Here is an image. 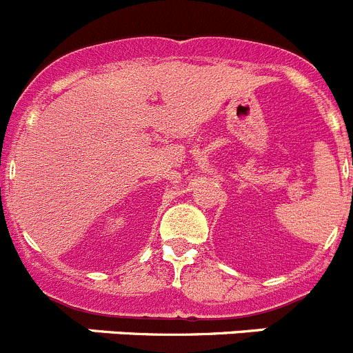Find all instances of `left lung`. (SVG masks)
<instances>
[{"label": "left lung", "instance_id": "obj_1", "mask_svg": "<svg viewBox=\"0 0 353 353\" xmlns=\"http://www.w3.org/2000/svg\"><path fill=\"white\" fill-rule=\"evenodd\" d=\"M352 164H353V163H352Z\"/></svg>", "mask_w": 353, "mask_h": 353}]
</instances>
